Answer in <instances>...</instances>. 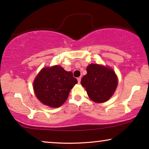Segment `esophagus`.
Listing matches in <instances>:
<instances>
[{
    "mask_svg": "<svg viewBox=\"0 0 149 149\" xmlns=\"http://www.w3.org/2000/svg\"><path fill=\"white\" fill-rule=\"evenodd\" d=\"M77 80H78V83H80L81 80V77H79V78H77Z\"/></svg>",
    "mask_w": 149,
    "mask_h": 149,
    "instance_id": "esophagus-1",
    "label": "esophagus"
}]
</instances>
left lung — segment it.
Segmentation results:
<instances>
[{
	"label": "left lung",
	"mask_w": 149,
	"mask_h": 149,
	"mask_svg": "<svg viewBox=\"0 0 149 149\" xmlns=\"http://www.w3.org/2000/svg\"><path fill=\"white\" fill-rule=\"evenodd\" d=\"M87 74L81 79V85L86 89L91 100L97 103L109 100L117 88L118 81L112 69L96 64H89Z\"/></svg>",
	"instance_id": "8db88e82"
}]
</instances>
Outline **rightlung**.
I'll return each mask as SVG.
<instances>
[{
    "label": "right lung",
    "mask_w": 149,
    "mask_h": 149,
    "mask_svg": "<svg viewBox=\"0 0 149 149\" xmlns=\"http://www.w3.org/2000/svg\"><path fill=\"white\" fill-rule=\"evenodd\" d=\"M77 80L72 72L60 66L42 68L34 79L33 88L36 96L50 107H60L68 98Z\"/></svg>",
    "instance_id": "right-lung-1"
}]
</instances>
